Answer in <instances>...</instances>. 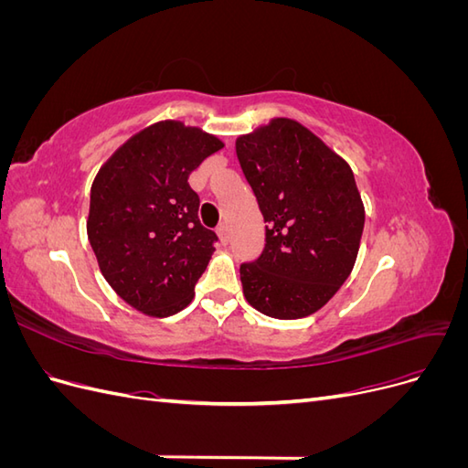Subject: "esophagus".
I'll list each match as a JSON object with an SVG mask.
<instances>
[{"label": "esophagus", "instance_id": "1", "mask_svg": "<svg viewBox=\"0 0 468 468\" xmlns=\"http://www.w3.org/2000/svg\"><path fill=\"white\" fill-rule=\"evenodd\" d=\"M218 238H220V244H222V246L229 244V239H230V234H229V226H226V224L218 226Z\"/></svg>", "mask_w": 468, "mask_h": 468}]
</instances>
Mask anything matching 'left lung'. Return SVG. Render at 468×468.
Segmentation results:
<instances>
[{"mask_svg": "<svg viewBox=\"0 0 468 468\" xmlns=\"http://www.w3.org/2000/svg\"><path fill=\"white\" fill-rule=\"evenodd\" d=\"M236 154L267 222L263 253L239 267L246 301L279 320L314 314L357 260L365 207L351 167L287 117L238 136Z\"/></svg>", "mask_w": 468, "mask_h": 468, "instance_id": "obj_1", "label": "left lung"}]
</instances>
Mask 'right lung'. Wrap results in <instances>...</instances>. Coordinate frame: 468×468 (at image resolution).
<instances>
[{"mask_svg": "<svg viewBox=\"0 0 468 468\" xmlns=\"http://www.w3.org/2000/svg\"><path fill=\"white\" fill-rule=\"evenodd\" d=\"M224 144L197 126L160 121L136 133L99 169L88 238L121 299L154 318L186 308L215 251L189 176Z\"/></svg>", "mask_w": 468, "mask_h": 468, "instance_id": "obj_1", "label": "right lung"}]
</instances>
